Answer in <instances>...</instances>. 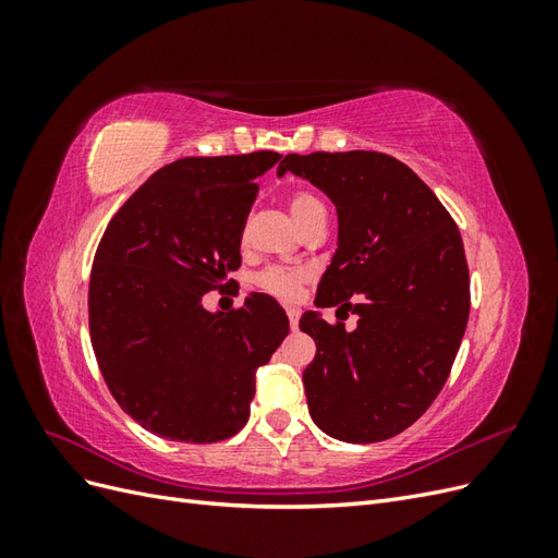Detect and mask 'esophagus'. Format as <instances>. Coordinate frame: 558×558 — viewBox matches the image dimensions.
I'll list each match as a JSON object with an SVG mask.
<instances>
[{
  "label": "esophagus",
  "instance_id": "obj_1",
  "mask_svg": "<svg viewBox=\"0 0 558 558\" xmlns=\"http://www.w3.org/2000/svg\"><path fill=\"white\" fill-rule=\"evenodd\" d=\"M286 314H289L291 328L295 330V328H298V320H300V310H298V307H286Z\"/></svg>",
  "mask_w": 558,
  "mask_h": 558
}]
</instances>
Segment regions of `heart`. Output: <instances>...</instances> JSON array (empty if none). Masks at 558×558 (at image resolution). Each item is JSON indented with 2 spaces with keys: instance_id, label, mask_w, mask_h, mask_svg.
I'll return each mask as SVG.
<instances>
[{
  "instance_id": "obj_1",
  "label": "heart",
  "mask_w": 558,
  "mask_h": 558,
  "mask_svg": "<svg viewBox=\"0 0 558 558\" xmlns=\"http://www.w3.org/2000/svg\"><path fill=\"white\" fill-rule=\"evenodd\" d=\"M291 216L295 218V223L302 228L305 223H310L312 218L316 216H324L326 214V207L324 202H320L316 195L307 193V191H298L293 193L291 202ZM328 216V214H326ZM302 279H305V275L300 272V269H281V267H269L265 269V272L258 275L256 283L260 286L263 291L272 293L277 298H283V300H293L300 291V283Z\"/></svg>"
}]
</instances>
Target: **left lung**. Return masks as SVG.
<instances>
[{
    "label": "left lung",
    "instance_id": "left-lung-1",
    "mask_svg": "<svg viewBox=\"0 0 558 558\" xmlns=\"http://www.w3.org/2000/svg\"><path fill=\"white\" fill-rule=\"evenodd\" d=\"M291 172L326 193L337 211V248L316 307L359 316L353 330L318 310L300 330L316 356L302 373L314 424L335 440L381 442L402 433L442 391L470 314L461 232L408 165L375 154H291Z\"/></svg>",
    "mask_w": 558,
    "mask_h": 558
}]
</instances>
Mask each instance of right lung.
Returning <instances> with one entry per match:
<instances>
[{
    "label": "right lung",
    "mask_w": 558,
    "mask_h": 558,
    "mask_svg": "<svg viewBox=\"0 0 558 558\" xmlns=\"http://www.w3.org/2000/svg\"><path fill=\"white\" fill-rule=\"evenodd\" d=\"M281 156L181 158L118 209L97 246L90 340L111 396L142 428L174 442L240 433L256 369L289 335L275 298L251 293L238 312L202 298L232 283L256 179Z\"/></svg>",
    "instance_id": "right-lung-1"
}]
</instances>
